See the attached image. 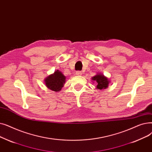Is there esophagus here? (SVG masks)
Segmentation results:
<instances>
[{
    "label": "esophagus",
    "mask_w": 152,
    "mask_h": 152,
    "mask_svg": "<svg viewBox=\"0 0 152 152\" xmlns=\"http://www.w3.org/2000/svg\"><path fill=\"white\" fill-rule=\"evenodd\" d=\"M76 74H77V75H82V72H81L80 71H77V72H76Z\"/></svg>",
    "instance_id": "obj_1"
}]
</instances>
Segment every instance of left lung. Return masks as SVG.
<instances>
[{"instance_id":"1","label":"left lung","mask_w":152,"mask_h":152,"mask_svg":"<svg viewBox=\"0 0 152 152\" xmlns=\"http://www.w3.org/2000/svg\"><path fill=\"white\" fill-rule=\"evenodd\" d=\"M92 80L97 82L96 88L99 90L106 88L108 86V84H109L108 79L104 75L101 74H98L95 77H93Z\"/></svg>"}]
</instances>
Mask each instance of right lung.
Returning <instances> with one entry per match:
<instances>
[{"label": "right lung", "mask_w": 152, "mask_h": 152, "mask_svg": "<svg viewBox=\"0 0 152 152\" xmlns=\"http://www.w3.org/2000/svg\"><path fill=\"white\" fill-rule=\"evenodd\" d=\"M66 77L61 72L57 70L53 75H50L45 79V84L47 87L54 91H59L63 87Z\"/></svg>", "instance_id": "add662e5"}]
</instances>
